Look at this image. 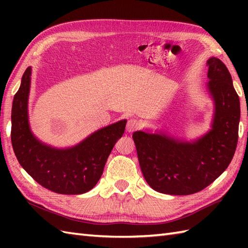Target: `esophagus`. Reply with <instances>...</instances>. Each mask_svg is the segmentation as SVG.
Returning <instances> with one entry per match:
<instances>
[{
    "instance_id": "1",
    "label": "esophagus",
    "mask_w": 248,
    "mask_h": 248,
    "mask_svg": "<svg viewBox=\"0 0 248 248\" xmlns=\"http://www.w3.org/2000/svg\"><path fill=\"white\" fill-rule=\"evenodd\" d=\"M140 127V123L134 118H131L127 123V131L128 132H133V131L138 130Z\"/></svg>"
}]
</instances>
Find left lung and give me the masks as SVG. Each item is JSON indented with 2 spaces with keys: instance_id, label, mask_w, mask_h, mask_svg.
Wrapping results in <instances>:
<instances>
[{
  "instance_id": "obj_1",
  "label": "left lung",
  "mask_w": 248,
  "mask_h": 248,
  "mask_svg": "<svg viewBox=\"0 0 248 248\" xmlns=\"http://www.w3.org/2000/svg\"><path fill=\"white\" fill-rule=\"evenodd\" d=\"M207 89L214 103L211 129L194 140L162 131H136L132 138L147 183L168 195H191L217 179L230 164L239 138L240 99L224 62L207 61Z\"/></svg>"
}]
</instances>
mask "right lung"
Segmentation results:
<instances>
[{
	"label": "right lung",
	"instance_id": "1",
	"mask_svg": "<svg viewBox=\"0 0 248 248\" xmlns=\"http://www.w3.org/2000/svg\"><path fill=\"white\" fill-rule=\"evenodd\" d=\"M31 68L25 70L12 108V144L24 170L40 186L66 195L86 193L101 178L108 157L124 132L123 119L97 130L69 148H55L33 134L29 121Z\"/></svg>",
	"mask_w": 248,
	"mask_h": 248
}]
</instances>
